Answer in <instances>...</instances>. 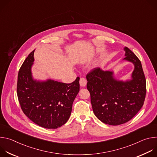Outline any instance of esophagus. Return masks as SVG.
<instances>
[{"label":"esophagus","instance_id":"esophagus-1","mask_svg":"<svg viewBox=\"0 0 157 157\" xmlns=\"http://www.w3.org/2000/svg\"><path fill=\"white\" fill-rule=\"evenodd\" d=\"M86 84H87V81H86L84 78H80V80H79V84H80V86H81V87H85V86H86Z\"/></svg>","mask_w":157,"mask_h":157}]
</instances>
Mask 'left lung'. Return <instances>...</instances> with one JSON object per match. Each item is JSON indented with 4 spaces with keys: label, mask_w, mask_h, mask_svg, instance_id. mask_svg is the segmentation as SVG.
Returning <instances> with one entry per match:
<instances>
[{
    "label": "left lung",
    "mask_w": 157,
    "mask_h": 157,
    "mask_svg": "<svg viewBox=\"0 0 157 157\" xmlns=\"http://www.w3.org/2000/svg\"><path fill=\"white\" fill-rule=\"evenodd\" d=\"M124 50V60L134 65L131 79L117 80L113 71L99 68L86 76L94 114L101 122L111 125H121L132 119L143 106L146 95V79L141 62L127 47Z\"/></svg>",
    "instance_id": "8db88e82"
}]
</instances>
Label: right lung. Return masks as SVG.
I'll use <instances>...</instances> for the list:
<instances>
[{
  "label": "right lung",
  "instance_id": "1",
  "mask_svg": "<svg viewBox=\"0 0 157 157\" xmlns=\"http://www.w3.org/2000/svg\"><path fill=\"white\" fill-rule=\"evenodd\" d=\"M34 52L20 67L17 96L24 113L35 124L46 128H57L69 119L73 101L79 91V78L70 84L52 79H34L32 67Z\"/></svg>",
  "mask_w": 157,
  "mask_h": 157
}]
</instances>
